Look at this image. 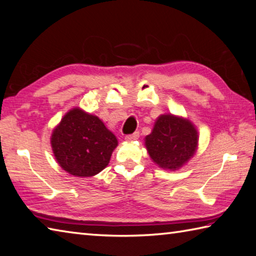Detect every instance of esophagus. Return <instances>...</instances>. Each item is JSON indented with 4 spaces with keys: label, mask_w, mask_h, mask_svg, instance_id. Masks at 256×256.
Here are the masks:
<instances>
[{
    "label": "esophagus",
    "mask_w": 256,
    "mask_h": 256,
    "mask_svg": "<svg viewBox=\"0 0 256 256\" xmlns=\"http://www.w3.org/2000/svg\"><path fill=\"white\" fill-rule=\"evenodd\" d=\"M138 138H139V132H134V134H127V136L124 137V139H126L127 142L137 140Z\"/></svg>",
    "instance_id": "1"
}]
</instances>
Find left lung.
<instances>
[{
	"label": "left lung",
	"instance_id": "left-lung-1",
	"mask_svg": "<svg viewBox=\"0 0 256 256\" xmlns=\"http://www.w3.org/2000/svg\"><path fill=\"white\" fill-rule=\"evenodd\" d=\"M198 144V132L192 122L174 116L162 114L152 132L144 138V146L152 162L168 170H180L194 156Z\"/></svg>",
	"mask_w": 256,
	"mask_h": 256
}]
</instances>
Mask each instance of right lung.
<instances>
[{"instance_id": "1", "label": "right lung", "mask_w": 256, "mask_h": 256, "mask_svg": "<svg viewBox=\"0 0 256 256\" xmlns=\"http://www.w3.org/2000/svg\"><path fill=\"white\" fill-rule=\"evenodd\" d=\"M51 146L62 170L76 177H90L108 166L118 140L97 116L76 107L53 129Z\"/></svg>"}]
</instances>
